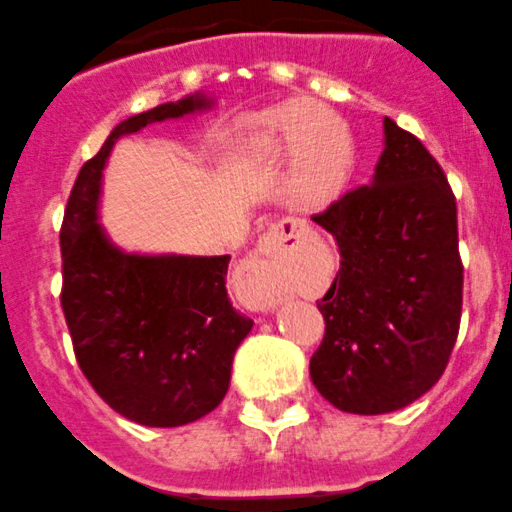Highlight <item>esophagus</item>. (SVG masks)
Here are the masks:
<instances>
[{"instance_id":"esophagus-1","label":"esophagus","mask_w":512,"mask_h":512,"mask_svg":"<svg viewBox=\"0 0 512 512\" xmlns=\"http://www.w3.org/2000/svg\"><path fill=\"white\" fill-rule=\"evenodd\" d=\"M300 220H280L267 230L257 245V255L250 265V277L257 287V302L260 307H270L277 302L285 287V265L287 257L300 242Z\"/></svg>"}]
</instances>
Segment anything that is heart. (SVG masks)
Listing matches in <instances>:
<instances>
[{
	"instance_id": "obj_1",
	"label": "heart",
	"mask_w": 512,
	"mask_h": 512,
	"mask_svg": "<svg viewBox=\"0 0 512 512\" xmlns=\"http://www.w3.org/2000/svg\"><path fill=\"white\" fill-rule=\"evenodd\" d=\"M245 142L265 160L295 157V190L305 200L330 195L347 162V135L340 119L312 102H287L247 124Z\"/></svg>"
}]
</instances>
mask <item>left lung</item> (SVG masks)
I'll return each instance as SVG.
<instances>
[{
    "instance_id": "left-lung-1",
    "label": "left lung",
    "mask_w": 512,
    "mask_h": 512,
    "mask_svg": "<svg viewBox=\"0 0 512 512\" xmlns=\"http://www.w3.org/2000/svg\"><path fill=\"white\" fill-rule=\"evenodd\" d=\"M340 247L317 310V393L342 413L382 415L428 393L450 360L463 310L458 207L423 142L385 117L370 185L312 215Z\"/></svg>"
}]
</instances>
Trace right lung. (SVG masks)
I'll return each instance as SVG.
<instances>
[{
    "instance_id": "obj_1",
    "label": "right lung",
    "mask_w": 512,
    "mask_h": 512,
    "mask_svg": "<svg viewBox=\"0 0 512 512\" xmlns=\"http://www.w3.org/2000/svg\"><path fill=\"white\" fill-rule=\"evenodd\" d=\"M210 104L205 94H190L119 122L79 170L59 230V300L79 367L109 408L147 428L195 423L222 403L252 320L227 297L230 255H132L114 247L97 222L102 170L122 135Z\"/></svg>"
}]
</instances>
